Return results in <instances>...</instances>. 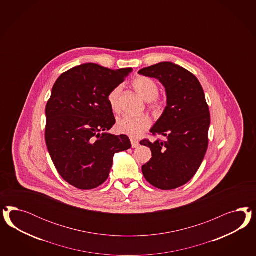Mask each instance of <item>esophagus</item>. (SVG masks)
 I'll use <instances>...</instances> for the list:
<instances>
[{"label": "esophagus", "mask_w": 256, "mask_h": 256, "mask_svg": "<svg viewBox=\"0 0 256 256\" xmlns=\"http://www.w3.org/2000/svg\"><path fill=\"white\" fill-rule=\"evenodd\" d=\"M130 142H132V148H137L139 146L140 142L137 140L130 139Z\"/></svg>", "instance_id": "obj_1"}]
</instances>
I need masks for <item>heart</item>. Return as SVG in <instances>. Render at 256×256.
<instances>
[{"label": "heart", "mask_w": 256, "mask_h": 256, "mask_svg": "<svg viewBox=\"0 0 256 256\" xmlns=\"http://www.w3.org/2000/svg\"><path fill=\"white\" fill-rule=\"evenodd\" d=\"M132 86L135 91L146 101H148V108L154 114L158 112L163 106V101L158 98L160 88L151 78L140 76L136 78ZM122 92V86L114 87L108 96V104L114 112H119V98ZM150 120L146 116H123L117 120L116 130L118 133L132 138H137L150 128Z\"/></svg>", "instance_id": "1"}]
</instances>
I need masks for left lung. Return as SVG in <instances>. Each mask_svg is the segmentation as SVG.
Segmentation results:
<instances>
[{
    "label": "left lung",
    "mask_w": 256,
    "mask_h": 256,
    "mask_svg": "<svg viewBox=\"0 0 256 256\" xmlns=\"http://www.w3.org/2000/svg\"><path fill=\"white\" fill-rule=\"evenodd\" d=\"M139 74L165 87L167 106L150 132L166 140L144 139L152 158L142 167L148 182L163 190L185 185L201 166L208 146L210 114L201 84L188 70L170 62L144 68Z\"/></svg>",
    "instance_id": "8db88e82"
}]
</instances>
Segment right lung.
I'll return each instance as SVG.
<instances>
[{"mask_svg":"<svg viewBox=\"0 0 256 256\" xmlns=\"http://www.w3.org/2000/svg\"><path fill=\"white\" fill-rule=\"evenodd\" d=\"M132 71L84 64L55 82L46 103L45 139L55 168L70 185L80 190L100 186L116 153L132 148L126 135L107 132L116 124L108 94Z\"/></svg>","mask_w":256,"mask_h":256,"instance_id":"obj_1","label":"right lung"}]
</instances>
